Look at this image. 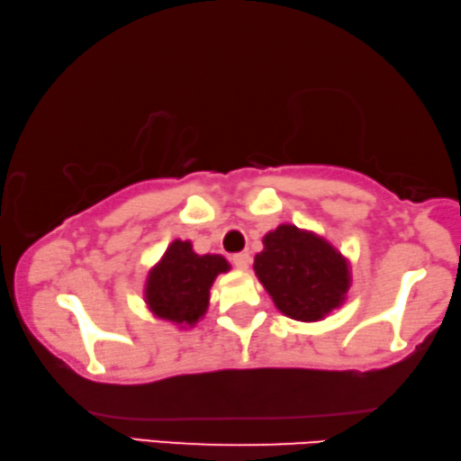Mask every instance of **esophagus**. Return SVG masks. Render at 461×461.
Listing matches in <instances>:
<instances>
[{
  "instance_id": "1",
  "label": "esophagus",
  "mask_w": 461,
  "mask_h": 461,
  "mask_svg": "<svg viewBox=\"0 0 461 461\" xmlns=\"http://www.w3.org/2000/svg\"><path fill=\"white\" fill-rule=\"evenodd\" d=\"M230 261L235 263L237 269H249V266H251V255H249L247 251L235 253V255H232V258H230Z\"/></svg>"
}]
</instances>
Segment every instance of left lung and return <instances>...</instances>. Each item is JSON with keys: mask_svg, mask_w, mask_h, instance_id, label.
Masks as SVG:
<instances>
[{"mask_svg": "<svg viewBox=\"0 0 461 461\" xmlns=\"http://www.w3.org/2000/svg\"><path fill=\"white\" fill-rule=\"evenodd\" d=\"M263 245L253 269L285 316L314 322L341 306L349 267L333 245L292 224L267 232Z\"/></svg>", "mask_w": 461, "mask_h": 461, "instance_id": "obj_1", "label": "left lung"}]
</instances>
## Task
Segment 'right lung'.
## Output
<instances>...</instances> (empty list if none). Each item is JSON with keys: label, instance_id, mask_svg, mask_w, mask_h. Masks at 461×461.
I'll return each mask as SVG.
<instances>
[{"label": "right lung", "instance_id": "obj_1", "mask_svg": "<svg viewBox=\"0 0 461 461\" xmlns=\"http://www.w3.org/2000/svg\"><path fill=\"white\" fill-rule=\"evenodd\" d=\"M222 271H229V263L221 255H198L190 240H173L159 266L150 269L147 304L159 319L195 324L208 308L210 285Z\"/></svg>", "mask_w": 461, "mask_h": 461}]
</instances>
